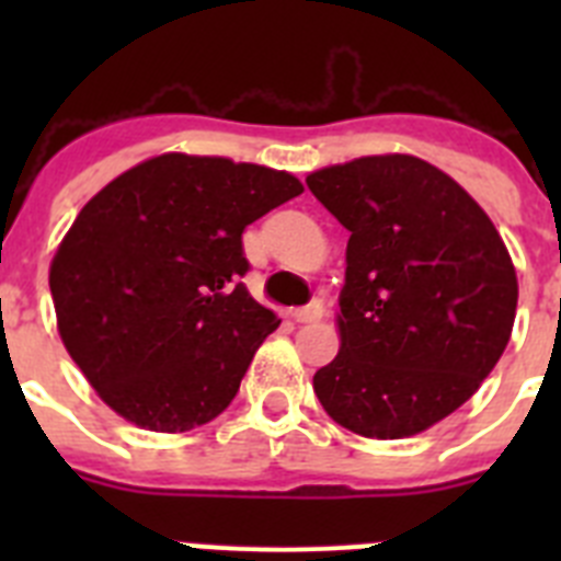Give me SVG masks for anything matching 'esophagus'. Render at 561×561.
<instances>
[{"label":"esophagus","instance_id":"1","mask_svg":"<svg viewBox=\"0 0 561 561\" xmlns=\"http://www.w3.org/2000/svg\"><path fill=\"white\" fill-rule=\"evenodd\" d=\"M295 323H317L323 317V300H311L304 309H295Z\"/></svg>","mask_w":561,"mask_h":561}]
</instances>
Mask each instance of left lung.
<instances>
[{
  "label": "left lung",
  "instance_id": "obj_1",
  "mask_svg": "<svg viewBox=\"0 0 561 561\" xmlns=\"http://www.w3.org/2000/svg\"><path fill=\"white\" fill-rule=\"evenodd\" d=\"M351 232L340 354L314 374L325 413L408 438L472 399L512 336L517 272L483 207L444 171L385 153L306 176Z\"/></svg>",
  "mask_w": 561,
  "mask_h": 561
}]
</instances>
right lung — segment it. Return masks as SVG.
<instances>
[{
    "label": "right lung",
    "instance_id": "add662e5",
    "mask_svg": "<svg viewBox=\"0 0 561 561\" xmlns=\"http://www.w3.org/2000/svg\"><path fill=\"white\" fill-rule=\"evenodd\" d=\"M300 193L286 171L162 153L83 205L49 291L69 356L114 413L187 433L227 410L280 325L241 284V236Z\"/></svg>",
    "mask_w": 561,
    "mask_h": 561
}]
</instances>
